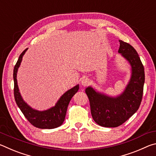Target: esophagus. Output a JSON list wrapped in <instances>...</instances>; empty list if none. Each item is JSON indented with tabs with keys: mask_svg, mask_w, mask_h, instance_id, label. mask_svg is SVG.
Listing matches in <instances>:
<instances>
[{
	"mask_svg": "<svg viewBox=\"0 0 156 156\" xmlns=\"http://www.w3.org/2000/svg\"><path fill=\"white\" fill-rule=\"evenodd\" d=\"M89 84V80L87 78H84L83 80H82V81H81V84L83 87L87 86Z\"/></svg>",
	"mask_w": 156,
	"mask_h": 156,
	"instance_id": "esophagus-1",
	"label": "esophagus"
}]
</instances>
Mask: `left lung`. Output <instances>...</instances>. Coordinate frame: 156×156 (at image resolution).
I'll return each mask as SVG.
<instances>
[{"mask_svg": "<svg viewBox=\"0 0 156 156\" xmlns=\"http://www.w3.org/2000/svg\"><path fill=\"white\" fill-rule=\"evenodd\" d=\"M118 53L129 62L131 77L122 93L109 96L92 86L85 89L94 120L104 127H117L131 117L140 105L144 83V69L139 55L131 44L119 41Z\"/></svg>", "mask_w": 156, "mask_h": 156, "instance_id": "left-lung-1", "label": "left lung"}]
</instances>
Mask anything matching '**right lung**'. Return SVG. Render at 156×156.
<instances>
[{
    "label": "right lung",
    "instance_id": "1",
    "mask_svg": "<svg viewBox=\"0 0 156 156\" xmlns=\"http://www.w3.org/2000/svg\"><path fill=\"white\" fill-rule=\"evenodd\" d=\"M28 49H26L20 55L14 68V98L21 112L31 125L39 129H54L58 127L64 122L66 113L71 99L79 89V84H76L72 89L63 94L54 107L48 109L39 111L33 109L24 100L20 93L17 82V73L20 67L23 57Z\"/></svg>",
    "mask_w": 156,
    "mask_h": 156
}]
</instances>
